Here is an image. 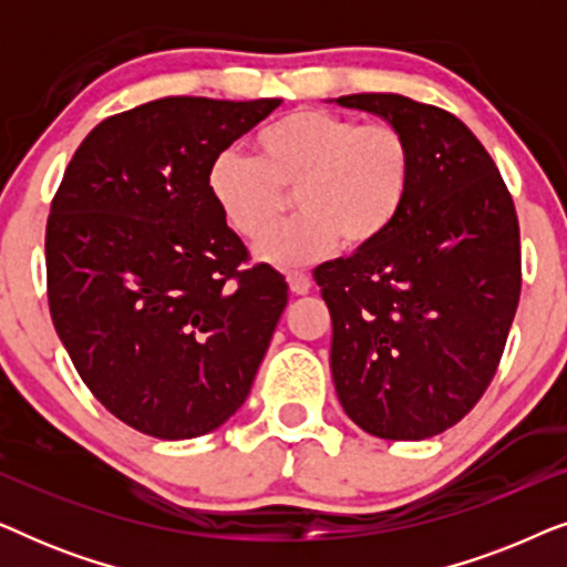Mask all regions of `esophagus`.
Instances as JSON below:
<instances>
[{
    "label": "esophagus",
    "mask_w": 567,
    "mask_h": 567,
    "mask_svg": "<svg viewBox=\"0 0 567 567\" xmlns=\"http://www.w3.org/2000/svg\"><path fill=\"white\" fill-rule=\"evenodd\" d=\"M286 281H289V289L293 293H299V297H305V293L312 289V281H309V276L301 274V270H289V274H286Z\"/></svg>",
    "instance_id": "1"
}]
</instances>
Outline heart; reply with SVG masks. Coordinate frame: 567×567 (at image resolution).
<instances>
[{"instance_id": "1", "label": "heart", "mask_w": 567, "mask_h": 567, "mask_svg": "<svg viewBox=\"0 0 567 567\" xmlns=\"http://www.w3.org/2000/svg\"><path fill=\"white\" fill-rule=\"evenodd\" d=\"M415 175L413 144L390 123H363L324 107H301L258 134V157L229 146L208 165V193L224 221L258 243L288 210L301 217L258 245L262 260L305 266L338 243L361 250L400 219Z\"/></svg>"}]
</instances>
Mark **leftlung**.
Listing matches in <instances>:
<instances>
[{
	"mask_svg": "<svg viewBox=\"0 0 567 567\" xmlns=\"http://www.w3.org/2000/svg\"><path fill=\"white\" fill-rule=\"evenodd\" d=\"M413 144L405 208L379 243L315 268L332 317L330 369L371 436L421 441L491 386L522 293L514 198L477 136L444 107L392 92L338 97Z\"/></svg>",
	"mask_w": 567,
	"mask_h": 567,
	"instance_id": "1",
	"label": "left lung"
}]
</instances>
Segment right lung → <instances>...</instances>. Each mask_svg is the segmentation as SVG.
<instances>
[{
  "label": "right lung",
  "mask_w": 567,
  "mask_h": 567,
  "mask_svg": "<svg viewBox=\"0 0 567 567\" xmlns=\"http://www.w3.org/2000/svg\"><path fill=\"white\" fill-rule=\"evenodd\" d=\"M278 97H159L90 131L45 224L53 328L87 390L131 429L196 439L243 408L289 301L227 227L216 154Z\"/></svg>",
  "instance_id": "right-lung-1"
}]
</instances>
